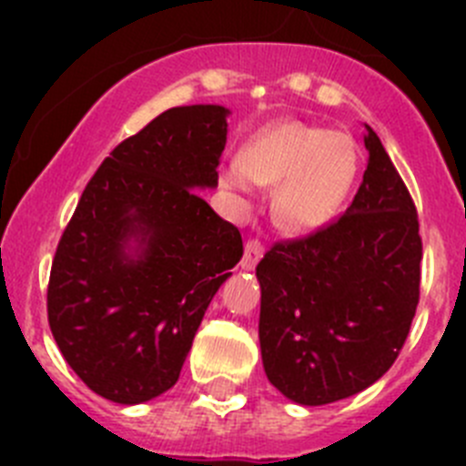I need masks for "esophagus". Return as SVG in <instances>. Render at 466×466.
Returning <instances> with one entry per match:
<instances>
[{"label": "esophagus", "mask_w": 466, "mask_h": 466, "mask_svg": "<svg viewBox=\"0 0 466 466\" xmlns=\"http://www.w3.org/2000/svg\"><path fill=\"white\" fill-rule=\"evenodd\" d=\"M263 257V245L258 240H247L245 242V254H242V268L254 270L257 263L261 261Z\"/></svg>", "instance_id": "obj_1"}]
</instances>
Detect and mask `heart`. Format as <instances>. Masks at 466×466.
Masks as SVG:
<instances>
[{"mask_svg":"<svg viewBox=\"0 0 466 466\" xmlns=\"http://www.w3.org/2000/svg\"><path fill=\"white\" fill-rule=\"evenodd\" d=\"M360 170L352 137L300 121L263 127L221 179L236 191L274 187L273 219L289 233H315L340 212Z\"/></svg>","mask_w":466,"mask_h":466,"instance_id":"b5f03b06","label":"heart"}]
</instances>
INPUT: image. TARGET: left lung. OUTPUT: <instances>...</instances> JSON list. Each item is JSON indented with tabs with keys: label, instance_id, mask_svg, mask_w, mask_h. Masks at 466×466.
Instances as JSON below:
<instances>
[{
	"label": "left lung",
	"instance_id": "left-lung-1",
	"mask_svg": "<svg viewBox=\"0 0 466 466\" xmlns=\"http://www.w3.org/2000/svg\"><path fill=\"white\" fill-rule=\"evenodd\" d=\"M364 144L369 166L343 217L278 242L257 266L263 369L300 406L340 401L380 380L418 308V212L369 126Z\"/></svg>",
	"mask_w": 466,
	"mask_h": 466
}]
</instances>
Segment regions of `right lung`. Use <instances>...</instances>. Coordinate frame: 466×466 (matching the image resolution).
Here are the masks:
<instances>
[{"mask_svg":"<svg viewBox=\"0 0 466 466\" xmlns=\"http://www.w3.org/2000/svg\"><path fill=\"white\" fill-rule=\"evenodd\" d=\"M228 114L172 106L123 139L60 238L48 324L72 371L109 401L144 403L175 385L242 258L240 230L198 193L217 187Z\"/></svg>","mask_w":466,"mask_h":466,"instance_id":"obj_1","label":"right lung"}]
</instances>
